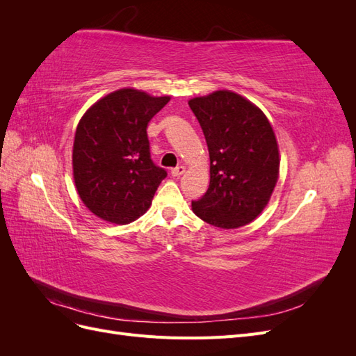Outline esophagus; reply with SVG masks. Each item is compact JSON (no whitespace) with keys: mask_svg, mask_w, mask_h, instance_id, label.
I'll list each match as a JSON object with an SVG mask.
<instances>
[{"mask_svg":"<svg viewBox=\"0 0 356 356\" xmlns=\"http://www.w3.org/2000/svg\"><path fill=\"white\" fill-rule=\"evenodd\" d=\"M184 172H186L184 166H178L175 169H170V175L174 178H179L182 174H184Z\"/></svg>","mask_w":356,"mask_h":356,"instance_id":"34e87169","label":"esophagus"}]
</instances>
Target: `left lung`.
Instances as JSON below:
<instances>
[{
    "mask_svg": "<svg viewBox=\"0 0 356 356\" xmlns=\"http://www.w3.org/2000/svg\"><path fill=\"white\" fill-rule=\"evenodd\" d=\"M209 152V188L191 209L220 229L250 224L267 207L279 178L273 127L255 104L232 90L188 101Z\"/></svg>",
    "mask_w": 356,
    "mask_h": 356,
    "instance_id": "left-lung-1",
    "label": "left lung"
}]
</instances>
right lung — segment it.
Instances as JSON below:
<instances>
[{
    "label": "right lung",
    "instance_id": "1",
    "mask_svg": "<svg viewBox=\"0 0 356 356\" xmlns=\"http://www.w3.org/2000/svg\"><path fill=\"white\" fill-rule=\"evenodd\" d=\"M169 101L124 88L105 95L80 118L72 177L81 202L98 218L129 224L152 207L166 170L149 159L147 126Z\"/></svg>",
    "mask_w": 356,
    "mask_h": 356
}]
</instances>
